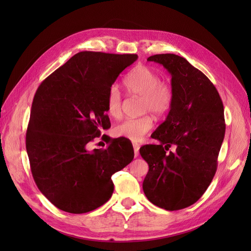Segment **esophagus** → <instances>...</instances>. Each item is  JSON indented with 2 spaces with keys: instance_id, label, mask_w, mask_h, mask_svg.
<instances>
[{
  "instance_id": "34e87169",
  "label": "esophagus",
  "mask_w": 251,
  "mask_h": 251,
  "mask_svg": "<svg viewBox=\"0 0 251 251\" xmlns=\"http://www.w3.org/2000/svg\"><path fill=\"white\" fill-rule=\"evenodd\" d=\"M133 148H134V155L135 157H137L139 155V144L133 143Z\"/></svg>"
}]
</instances>
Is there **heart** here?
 <instances>
[{"instance_id": "1", "label": "heart", "mask_w": 251, "mask_h": 251, "mask_svg": "<svg viewBox=\"0 0 251 251\" xmlns=\"http://www.w3.org/2000/svg\"><path fill=\"white\" fill-rule=\"evenodd\" d=\"M124 86L130 95L141 96V112L151 113L160 117L171 109L173 90L168 82L160 80V75L148 66H137L124 79ZM123 97L116 86H112L107 97V112L113 118L123 114ZM150 115L138 118H126L114 127V134L134 142L142 139L153 127Z\"/></svg>"}]
</instances>
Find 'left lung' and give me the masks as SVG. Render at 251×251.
Listing matches in <instances>:
<instances>
[{"label":"left lung","mask_w":251,"mask_h":251,"mask_svg":"<svg viewBox=\"0 0 251 251\" xmlns=\"http://www.w3.org/2000/svg\"><path fill=\"white\" fill-rule=\"evenodd\" d=\"M148 60L171 73L173 102L151 136L160 143L139 150L149 164L142 188L156 206L179 210L198 201L215 176L225 135L224 107L214 83L184 57L165 53Z\"/></svg>","instance_id":"1"}]
</instances>
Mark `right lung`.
Returning <instances> with one entry per match:
<instances>
[{"mask_svg": "<svg viewBox=\"0 0 251 251\" xmlns=\"http://www.w3.org/2000/svg\"><path fill=\"white\" fill-rule=\"evenodd\" d=\"M137 54L82 51L72 56L37 88L26 133L32 177L57 208L85 214L107 202L114 192L112 175L131 163L134 150L126 138L109 140L107 149L88 143L111 126L109 90Z\"/></svg>", "mask_w": 251, "mask_h": 251, "instance_id": "obj_1", "label": "right lung"}]
</instances>
